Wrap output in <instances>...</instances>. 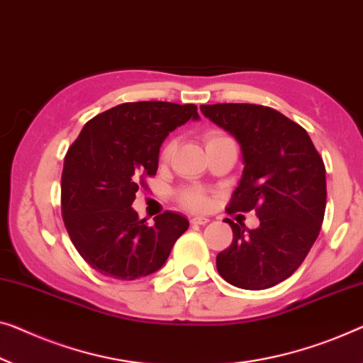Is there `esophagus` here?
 <instances>
[{
  "label": "esophagus",
  "mask_w": 363,
  "mask_h": 363,
  "mask_svg": "<svg viewBox=\"0 0 363 363\" xmlns=\"http://www.w3.org/2000/svg\"><path fill=\"white\" fill-rule=\"evenodd\" d=\"M208 221L210 220L207 218V216H194V218H191L192 225H207Z\"/></svg>",
  "instance_id": "esophagus-1"
}]
</instances>
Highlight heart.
<instances>
[{
    "instance_id": "heart-1",
    "label": "heart",
    "mask_w": 363,
    "mask_h": 363,
    "mask_svg": "<svg viewBox=\"0 0 363 363\" xmlns=\"http://www.w3.org/2000/svg\"><path fill=\"white\" fill-rule=\"evenodd\" d=\"M223 138H228V137H225L223 133L212 132L205 137V142L212 143V142H216V140H223ZM176 147H177L176 140H169V142L163 147V150H161V161L169 160L172 153H174ZM177 200H179L181 205H184V207L191 210H203L208 205V194L205 189H200V187H186L177 194Z\"/></svg>"
}]
</instances>
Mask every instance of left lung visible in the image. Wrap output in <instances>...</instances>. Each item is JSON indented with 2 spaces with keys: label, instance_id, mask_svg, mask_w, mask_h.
I'll return each mask as SVG.
<instances>
[{
  "label": "left lung",
  "instance_id": "left-lung-1",
  "mask_svg": "<svg viewBox=\"0 0 363 363\" xmlns=\"http://www.w3.org/2000/svg\"><path fill=\"white\" fill-rule=\"evenodd\" d=\"M205 117L241 145V181L226 212L256 210L261 225L233 230L230 247L216 256L226 282L264 290L284 282L305 261L326 210V167L310 135L279 111L257 104L200 106Z\"/></svg>",
  "mask_w": 363,
  "mask_h": 363
}]
</instances>
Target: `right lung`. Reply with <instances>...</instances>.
Returning <instances> with one entry per match:
<instances>
[{"mask_svg":"<svg viewBox=\"0 0 363 363\" xmlns=\"http://www.w3.org/2000/svg\"><path fill=\"white\" fill-rule=\"evenodd\" d=\"M197 121V106L125 102L86 123L68 148L62 172V216L81 257L97 272L135 280L163 267L186 216L164 212L147 225L132 208L145 177L158 171L169 132Z\"/></svg>","mask_w":363,"mask_h":363,"instance_id":"right-lung-1","label":"right lung"}]
</instances>
